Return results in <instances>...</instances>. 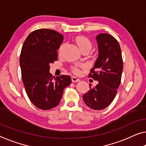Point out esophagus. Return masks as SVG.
Here are the masks:
<instances>
[{
  "mask_svg": "<svg viewBox=\"0 0 146 146\" xmlns=\"http://www.w3.org/2000/svg\"><path fill=\"white\" fill-rule=\"evenodd\" d=\"M80 80L79 78H76L75 76H72V82H80Z\"/></svg>",
  "mask_w": 146,
  "mask_h": 146,
  "instance_id": "obj_1",
  "label": "esophagus"
}]
</instances>
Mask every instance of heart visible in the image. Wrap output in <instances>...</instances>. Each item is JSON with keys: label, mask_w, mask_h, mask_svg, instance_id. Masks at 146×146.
Here are the masks:
<instances>
[{"label": "heart", "mask_w": 146, "mask_h": 146, "mask_svg": "<svg viewBox=\"0 0 146 146\" xmlns=\"http://www.w3.org/2000/svg\"><path fill=\"white\" fill-rule=\"evenodd\" d=\"M76 43H77L78 47H79V48L80 49V50L82 51L84 50H91L92 46L91 42H90V40L88 38H87L84 36H78L76 38ZM61 48L62 46H60L59 51H60ZM74 71L76 73H78V72H79L77 68H74Z\"/></svg>", "instance_id": "b5f03b06"}]
</instances>
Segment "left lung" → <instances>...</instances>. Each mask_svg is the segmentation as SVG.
I'll list each match as a JSON object with an SVG mask.
<instances>
[{
  "instance_id": "8db88e82",
  "label": "left lung",
  "mask_w": 146,
  "mask_h": 146,
  "mask_svg": "<svg viewBox=\"0 0 146 146\" xmlns=\"http://www.w3.org/2000/svg\"><path fill=\"white\" fill-rule=\"evenodd\" d=\"M98 56L89 76L98 82L83 96L85 104L95 110H101L113 101L119 87L123 72L121 50L117 40L106 33L96 36Z\"/></svg>"
}]
</instances>
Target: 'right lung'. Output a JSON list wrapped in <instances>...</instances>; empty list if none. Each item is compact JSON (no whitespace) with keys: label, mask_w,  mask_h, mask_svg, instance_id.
Masks as SVG:
<instances>
[{"label":"right lung","mask_w":146,"mask_h":146,"mask_svg":"<svg viewBox=\"0 0 146 146\" xmlns=\"http://www.w3.org/2000/svg\"><path fill=\"white\" fill-rule=\"evenodd\" d=\"M63 38L55 31L38 29L27 37L21 49L19 64L25 89L31 102L43 110L59 104L64 89L72 82L69 76L55 78L50 73Z\"/></svg>","instance_id":"1"}]
</instances>
